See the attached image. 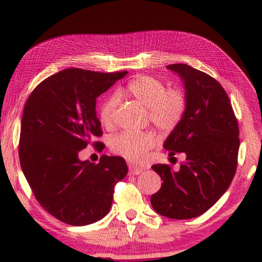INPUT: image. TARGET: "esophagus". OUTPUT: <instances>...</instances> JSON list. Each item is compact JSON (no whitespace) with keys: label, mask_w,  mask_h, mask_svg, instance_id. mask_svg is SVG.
<instances>
[{"label":"esophagus","mask_w":262,"mask_h":262,"mask_svg":"<svg viewBox=\"0 0 262 262\" xmlns=\"http://www.w3.org/2000/svg\"><path fill=\"white\" fill-rule=\"evenodd\" d=\"M142 173V170L139 167H129V176H139Z\"/></svg>","instance_id":"1"}]
</instances>
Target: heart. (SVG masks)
<instances>
[{"mask_svg":"<svg viewBox=\"0 0 262 262\" xmlns=\"http://www.w3.org/2000/svg\"><path fill=\"white\" fill-rule=\"evenodd\" d=\"M126 92L137 103L148 108L149 120L158 130H173L183 120L187 107V97L180 88L167 89L165 83L152 76H140L128 84ZM120 101L118 94H112L104 100L99 110L103 125L112 126ZM156 139L152 133L122 132L111 139V150L127 161L139 163L154 148Z\"/></svg>","mask_w":262,"mask_h":262,"instance_id":"obj_1","label":"heart"}]
</instances>
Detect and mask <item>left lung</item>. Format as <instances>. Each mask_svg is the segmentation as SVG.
I'll return each mask as SVG.
<instances>
[{"mask_svg": "<svg viewBox=\"0 0 262 262\" xmlns=\"http://www.w3.org/2000/svg\"><path fill=\"white\" fill-rule=\"evenodd\" d=\"M167 68L184 81L187 107L164 148L170 156L185 154L186 161L179 171L167 164L151 166L163 184L150 201L162 216L188 220L205 214L231 184L238 164L239 127L231 101L215 78L184 63Z\"/></svg>", "mask_w": 262, "mask_h": 262, "instance_id": "1", "label": "left lung"}]
</instances>
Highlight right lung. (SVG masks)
Here are the masks:
<instances>
[{
    "mask_svg": "<svg viewBox=\"0 0 262 262\" xmlns=\"http://www.w3.org/2000/svg\"><path fill=\"white\" fill-rule=\"evenodd\" d=\"M127 72L68 68L38 84L24 106L18 155L37 201L69 225H88L111 209L114 187L128 173L122 157L79 161L78 152L103 135L96 99ZM101 151L103 143L92 142Z\"/></svg>",
    "mask_w": 262,
    "mask_h": 262,
    "instance_id": "right-lung-1",
    "label": "right lung"
}]
</instances>
